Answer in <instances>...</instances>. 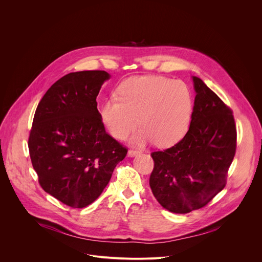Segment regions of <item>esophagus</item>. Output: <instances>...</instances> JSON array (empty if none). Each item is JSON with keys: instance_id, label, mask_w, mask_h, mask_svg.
I'll return each mask as SVG.
<instances>
[{"instance_id": "obj_1", "label": "esophagus", "mask_w": 262, "mask_h": 262, "mask_svg": "<svg viewBox=\"0 0 262 262\" xmlns=\"http://www.w3.org/2000/svg\"><path fill=\"white\" fill-rule=\"evenodd\" d=\"M139 154H140V151L137 150V149H129V150H128V156L129 157H135V156H137Z\"/></svg>"}]
</instances>
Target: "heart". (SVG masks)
Listing matches in <instances>:
<instances>
[{
    "mask_svg": "<svg viewBox=\"0 0 262 262\" xmlns=\"http://www.w3.org/2000/svg\"><path fill=\"white\" fill-rule=\"evenodd\" d=\"M193 98L185 83L161 76L135 77L125 80L117 98L103 102L100 117L118 140L125 139L138 125H143L133 142L143 145L155 141L160 147L177 143L188 130Z\"/></svg>",
    "mask_w": 262,
    "mask_h": 262,
    "instance_id": "obj_1",
    "label": "heart"
}]
</instances>
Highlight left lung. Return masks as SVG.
Masks as SVG:
<instances>
[{"label": "left lung", "instance_id": "1", "mask_svg": "<svg viewBox=\"0 0 262 262\" xmlns=\"http://www.w3.org/2000/svg\"><path fill=\"white\" fill-rule=\"evenodd\" d=\"M193 81L196 97L188 133L174 146L151 152L152 194L175 213L204 207L225 188L236 151L232 110L201 79Z\"/></svg>", "mask_w": 262, "mask_h": 262}]
</instances>
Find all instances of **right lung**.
Wrapping results in <instances>:
<instances>
[{
  "label": "right lung",
  "mask_w": 262,
  "mask_h": 262,
  "mask_svg": "<svg viewBox=\"0 0 262 262\" xmlns=\"http://www.w3.org/2000/svg\"><path fill=\"white\" fill-rule=\"evenodd\" d=\"M103 70L70 72L36 108L28 146L41 188L71 208L94 202L127 148L104 129L96 97Z\"/></svg>",
  "instance_id": "add662e5"
}]
</instances>
